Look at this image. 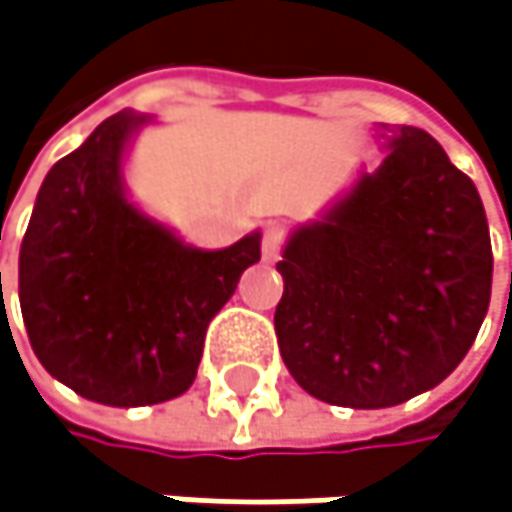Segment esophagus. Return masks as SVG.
<instances>
[{
  "instance_id": "34e87169",
  "label": "esophagus",
  "mask_w": 512,
  "mask_h": 512,
  "mask_svg": "<svg viewBox=\"0 0 512 512\" xmlns=\"http://www.w3.org/2000/svg\"><path fill=\"white\" fill-rule=\"evenodd\" d=\"M288 241V229L283 224H268L262 229V256L265 262H277L283 256Z\"/></svg>"
}]
</instances>
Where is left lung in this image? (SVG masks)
<instances>
[{
	"label": "left lung",
	"mask_w": 512,
	"mask_h": 512,
	"mask_svg": "<svg viewBox=\"0 0 512 512\" xmlns=\"http://www.w3.org/2000/svg\"><path fill=\"white\" fill-rule=\"evenodd\" d=\"M277 345L318 401L380 410L439 386L469 353L492 294L475 182L416 126L321 224L291 235Z\"/></svg>",
	"instance_id": "1"
}]
</instances>
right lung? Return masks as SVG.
<instances>
[{"instance_id":"1","label":"right lung","mask_w":512,"mask_h":512,"mask_svg":"<svg viewBox=\"0 0 512 512\" xmlns=\"http://www.w3.org/2000/svg\"><path fill=\"white\" fill-rule=\"evenodd\" d=\"M135 123L120 111L52 164L20 247L34 356L76 395L108 407L182 395L209 321L262 256L259 235L226 250L185 247L123 197L120 156Z\"/></svg>"}]
</instances>
